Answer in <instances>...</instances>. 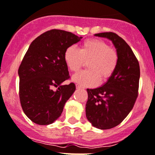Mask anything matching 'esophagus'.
I'll return each instance as SVG.
<instances>
[{"label":"esophagus","instance_id":"esophagus-1","mask_svg":"<svg viewBox=\"0 0 155 155\" xmlns=\"http://www.w3.org/2000/svg\"><path fill=\"white\" fill-rule=\"evenodd\" d=\"M76 88H77V89H82V88L84 87H83L81 85H80V84H76Z\"/></svg>","mask_w":155,"mask_h":155}]
</instances>
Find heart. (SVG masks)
<instances>
[{"instance_id": "1", "label": "heart", "mask_w": 155, "mask_h": 155, "mask_svg": "<svg viewBox=\"0 0 155 155\" xmlns=\"http://www.w3.org/2000/svg\"><path fill=\"white\" fill-rule=\"evenodd\" d=\"M64 61L68 69L77 72L87 62V71L73 75L72 80L78 84L92 87L99 82L106 81L114 73L119 61L116 48L110 46L106 41L98 38L87 39L80 49L69 46L64 53Z\"/></svg>"}]
</instances>
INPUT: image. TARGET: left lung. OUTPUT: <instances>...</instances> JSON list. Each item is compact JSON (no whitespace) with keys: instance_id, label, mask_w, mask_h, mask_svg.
<instances>
[{"instance_id":"8db88e82","label":"left lung","mask_w":155,"mask_h":155,"mask_svg":"<svg viewBox=\"0 0 155 155\" xmlns=\"http://www.w3.org/2000/svg\"><path fill=\"white\" fill-rule=\"evenodd\" d=\"M111 40L119 54L114 73L103 86L87 89L86 116L94 127L110 129L120 124L132 110L139 91L140 69L128 43L114 32L95 34Z\"/></svg>"}]
</instances>
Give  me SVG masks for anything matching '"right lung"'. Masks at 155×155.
Wrapping results in <instances>:
<instances>
[{
    "label": "right lung",
    "mask_w": 155,
    "mask_h": 155,
    "mask_svg": "<svg viewBox=\"0 0 155 155\" xmlns=\"http://www.w3.org/2000/svg\"><path fill=\"white\" fill-rule=\"evenodd\" d=\"M82 38L53 29L30 45L18 70L19 96L24 114L34 123L47 125L55 121L75 91L74 83L63 84L70 78L64 53Z\"/></svg>",
    "instance_id": "right-lung-1"
}]
</instances>
